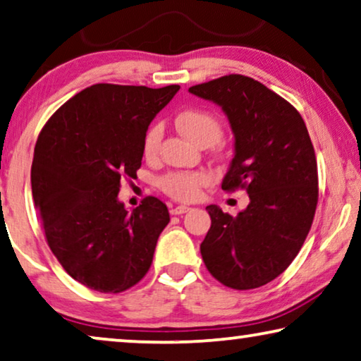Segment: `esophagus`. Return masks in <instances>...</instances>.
Instances as JSON below:
<instances>
[{
	"label": "esophagus",
	"instance_id": "obj_1",
	"mask_svg": "<svg viewBox=\"0 0 361 361\" xmlns=\"http://www.w3.org/2000/svg\"><path fill=\"white\" fill-rule=\"evenodd\" d=\"M188 211H190V207H186V206H175V207L170 209V214L171 215H181V214H185Z\"/></svg>",
	"mask_w": 361,
	"mask_h": 361
}]
</instances>
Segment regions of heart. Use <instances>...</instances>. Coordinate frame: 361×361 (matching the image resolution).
Instances as JSON below:
<instances>
[{"instance_id": "b5f03b06", "label": "heart", "mask_w": 361, "mask_h": 361, "mask_svg": "<svg viewBox=\"0 0 361 361\" xmlns=\"http://www.w3.org/2000/svg\"><path fill=\"white\" fill-rule=\"evenodd\" d=\"M176 125L186 137L197 146H212L222 134V123L219 116L206 109H186L176 116ZM164 137V126L152 123L144 133L142 154L146 159H154L159 154ZM160 190L175 201L190 202L201 195L202 188L209 185V176L202 171H171L159 181Z\"/></svg>"}]
</instances>
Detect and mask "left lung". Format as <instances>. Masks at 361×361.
Instances as JSON below:
<instances>
[{
    "mask_svg": "<svg viewBox=\"0 0 361 361\" xmlns=\"http://www.w3.org/2000/svg\"><path fill=\"white\" fill-rule=\"evenodd\" d=\"M227 113L235 157L222 190H245L250 204L236 217L207 206L211 228L201 243L214 279L235 290L281 276L303 246L318 206V164L303 118L264 84L228 74L190 87Z\"/></svg>",
    "mask_w": 361,
    "mask_h": 361,
    "instance_id": "obj_1",
    "label": "left lung"
}]
</instances>
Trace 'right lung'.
Listing matches in <instances>:
<instances>
[{
    "instance_id": "add662e5",
    "label": "right lung",
    "mask_w": 361,
    "mask_h": 361,
    "mask_svg": "<svg viewBox=\"0 0 361 361\" xmlns=\"http://www.w3.org/2000/svg\"><path fill=\"white\" fill-rule=\"evenodd\" d=\"M180 85L94 84L48 118L34 149L32 196L45 240L69 276L100 293H121L152 264L170 222L154 196L128 212L123 180L136 178L142 137Z\"/></svg>"
}]
</instances>
